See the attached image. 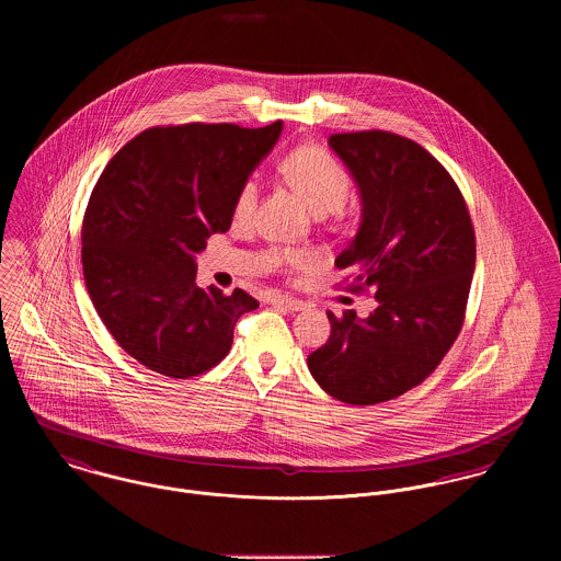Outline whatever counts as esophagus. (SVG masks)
<instances>
[{
    "instance_id": "34e87169",
    "label": "esophagus",
    "mask_w": 561,
    "mask_h": 561,
    "mask_svg": "<svg viewBox=\"0 0 561 561\" xmlns=\"http://www.w3.org/2000/svg\"><path fill=\"white\" fill-rule=\"evenodd\" d=\"M270 305H272V307H276V309H283V311H289V313L302 311V307H305V302H302V300L285 298V296H274V298L270 300Z\"/></svg>"
}]
</instances>
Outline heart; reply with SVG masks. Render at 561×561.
I'll return each instance as SVG.
<instances>
[{
	"mask_svg": "<svg viewBox=\"0 0 561 561\" xmlns=\"http://www.w3.org/2000/svg\"><path fill=\"white\" fill-rule=\"evenodd\" d=\"M280 170L287 181L300 192L307 205L318 214H330L341 209L352 194V179L347 170L334 160L325 149L318 145H305L285 156ZM259 198V181L254 176L245 179L236 194L233 216L236 220H245L254 211ZM274 265L302 270L313 263V254L307 250H272L270 254Z\"/></svg>",
	"mask_w": 561,
	"mask_h": 561,
	"instance_id": "1",
	"label": "heart"
}]
</instances>
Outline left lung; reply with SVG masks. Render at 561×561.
<instances>
[{"instance_id": "obj_1", "label": "left lung", "mask_w": 561, "mask_h": 561, "mask_svg": "<svg viewBox=\"0 0 561 561\" xmlns=\"http://www.w3.org/2000/svg\"><path fill=\"white\" fill-rule=\"evenodd\" d=\"M363 203L356 238L334 265L350 291L371 289L369 318L328 311L330 336L309 369L334 400L371 405L421 385L458 339L476 270V231L451 174L391 131L328 138Z\"/></svg>"}]
</instances>
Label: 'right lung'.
I'll return each instance as SVG.
<instances>
[{"mask_svg":"<svg viewBox=\"0 0 561 561\" xmlns=\"http://www.w3.org/2000/svg\"><path fill=\"white\" fill-rule=\"evenodd\" d=\"M283 131L231 123L151 127L101 172L81 227L90 300L116 343L168 378L216 367L259 302L196 285L194 254L233 220L241 183Z\"/></svg>","mask_w":561,"mask_h":561,"instance_id":"obj_1","label":"right lung"}]
</instances>
